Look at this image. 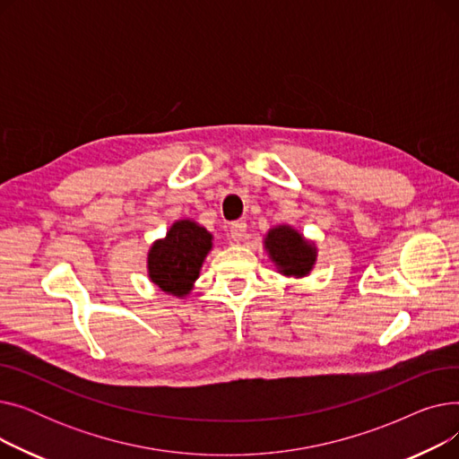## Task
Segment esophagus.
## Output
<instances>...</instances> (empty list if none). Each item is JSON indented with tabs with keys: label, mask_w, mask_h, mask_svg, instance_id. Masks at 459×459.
<instances>
[{
	"label": "esophagus",
	"mask_w": 459,
	"mask_h": 459,
	"mask_svg": "<svg viewBox=\"0 0 459 459\" xmlns=\"http://www.w3.org/2000/svg\"><path fill=\"white\" fill-rule=\"evenodd\" d=\"M246 230H247L246 221H234L230 225V239H232V242H236V244L242 242L244 236H246Z\"/></svg>",
	"instance_id": "esophagus-1"
}]
</instances>
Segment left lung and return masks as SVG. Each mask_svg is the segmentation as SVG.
<instances>
[{
  "label": "left lung",
  "instance_id": "left-lung-1",
  "mask_svg": "<svg viewBox=\"0 0 459 459\" xmlns=\"http://www.w3.org/2000/svg\"><path fill=\"white\" fill-rule=\"evenodd\" d=\"M264 249L275 264L277 272L284 277H307L318 258L316 244L290 225H277L270 229L264 238Z\"/></svg>",
  "mask_w": 459,
  "mask_h": 459
}]
</instances>
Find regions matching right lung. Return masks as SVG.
<instances>
[{"label": "right lung", "mask_w": 459, "mask_h": 459, "mask_svg": "<svg viewBox=\"0 0 459 459\" xmlns=\"http://www.w3.org/2000/svg\"><path fill=\"white\" fill-rule=\"evenodd\" d=\"M212 232L193 220H178L156 239L147 255L149 279L161 292L186 298L199 279L203 262L212 251Z\"/></svg>", "instance_id": "right-lung-1"}]
</instances>
